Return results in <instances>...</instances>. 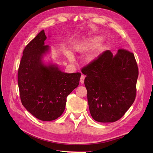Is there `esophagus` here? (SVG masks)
Listing matches in <instances>:
<instances>
[{
  "label": "esophagus",
  "instance_id": "34e87169",
  "mask_svg": "<svg viewBox=\"0 0 153 153\" xmlns=\"http://www.w3.org/2000/svg\"><path fill=\"white\" fill-rule=\"evenodd\" d=\"M84 79H85V76L84 75H82L81 76V79H80V82H81V84H83L84 82Z\"/></svg>",
  "mask_w": 153,
  "mask_h": 153
}]
</instances>
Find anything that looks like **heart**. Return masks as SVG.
I'll return each mask as SVG.
<instances>
[{"mask_svg": "<svg viewBox=\"0 0 153 153\" xmlns=\"http://www.w3.org/2000/svg\"><path fill=\"white\" fill-rule=\"evenodd\" d=\"M98 41H99V39L94 38V39H92L90 40H88V41H85L84 42L78 43L74 46V50L77 51H84L88 50L91 49V48H92L96 43L98 42ZM100 50V48L99 46H95L94 48V50H92V51L90 55L91 58H95V56L99 54ZM67 54H68V58L71 60H73L74 56L71 52H68Z\"/></svg>", "mask_w": 153, "mask_h": 153, "instance_id": "b5f03b06", "label": "heart"}]
</instances>
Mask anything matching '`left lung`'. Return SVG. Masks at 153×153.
<instances>
[{"mask_svg":"<svg viewBox=\"0 0 153 153\" xmlns=\"http://www.w3.org/2000/svg\"><path fill=\"white\" fill-rule=\"evenodd\" d=\"M81 72L86 75L84 84L92 117L101 123L121 118L136 95L138 68L134 54L119 49L114 56L107 50Z\"/></svg>","mask_w":153,"mask_h":153,"instance_id":"1","label":"left lung"}]
</instances>
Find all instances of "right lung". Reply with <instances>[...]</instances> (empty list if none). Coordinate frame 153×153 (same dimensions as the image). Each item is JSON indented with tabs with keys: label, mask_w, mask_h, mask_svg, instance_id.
I'll return each mask as SVG.
<instances>
[{
	"label": "right lung",
	"mask_w": 153,
	"mask_h": 153,
	"mask_svg": "<svg viewBox=\"0 0 153 153\" xmlns=\"http://www.w3.org/2000/svg\"><path fill=\"white\" fill-rule=\"evenodd\" d=\"M42 30L25 46L18 70V85L22 105L36 118L52 121L65 109L67 97L79 85L81 74H68L42 63L49 49Z\"/></svg>",
	"instance_id": "right-lung-1"
}]
</instances>
